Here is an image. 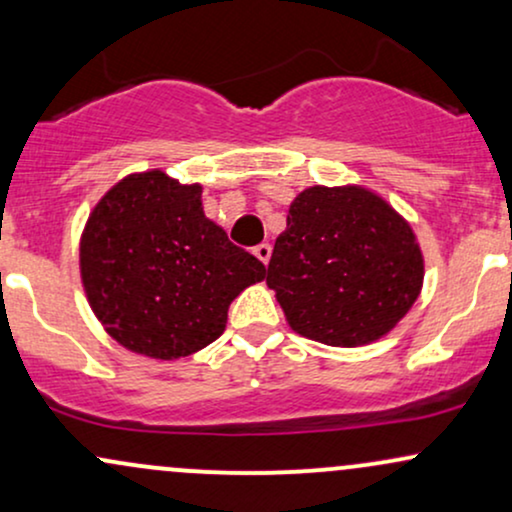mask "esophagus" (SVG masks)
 Here are the masks:
<instances>
[{"label":"esophagus","mask_w":512,"mask_h":512,"mask_svg":"<svg viewBox=\"0 0 512 512\" xmlns=\"http://www.w3.org/2000/svg\"><path fill=\"white\" fill-rule=\"evenodd\" d=\"M255 257H257V260H260L262 264H267L269 257H272V245H269V243H260V245H257V248H255Z\"/></svg>","instance_id":"obj_1"}]
</instances>
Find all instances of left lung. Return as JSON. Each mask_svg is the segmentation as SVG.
<instances>
[{
  "mask_svg": "<svg viewBox=\"0 0 512 512\" xmlns=\"http://www.w3.org/2000/svg\"><path fill=\"white\" fill-rule=\"evenodd\" d=\"M410 224L365 188H307L276 238L267 286L300 336L355 348L381 338L422 291Z\"/></svg>",
  "mask_w": 512,
  "mask_h": 512,
  "instance_id": "left-lung-1",
  "label": "left lung"
}]
</instances>
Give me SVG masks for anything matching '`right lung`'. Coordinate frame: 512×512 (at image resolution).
Listing matches in <instances>:
<instances>
[{"label": "right lung", "instance_id": "obj_1", "mask_svg": "<svg viewBox=\"0 0 512 512\" xmlns=\"http://www.w3.org/2000/svg\"><path fill=\"white\" fill-rule=\"evenodd\" d=\"M202 188L133 174L92 209L80 276L107 334L133 353L176 360L224 334L229 305L267 269L202 212Z\"/></svg>", "mask_w": 512, "mask_h": 512}]
</instances>
